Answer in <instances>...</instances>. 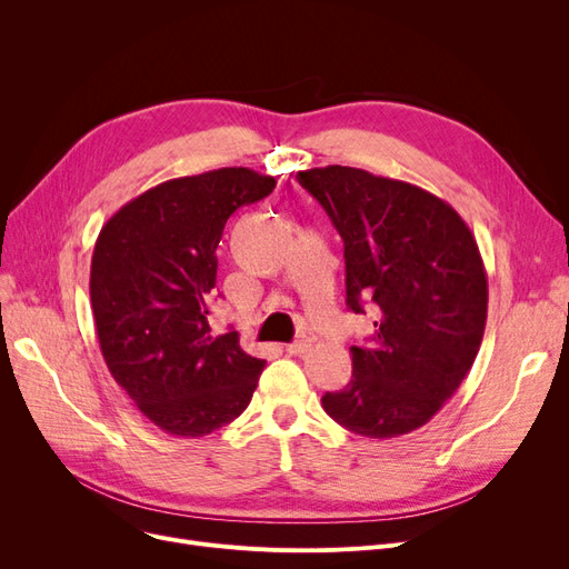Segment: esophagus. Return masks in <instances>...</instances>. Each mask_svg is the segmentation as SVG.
<instances>
[{
	"mask_svg": "<svg viewBox=\"0 0 569 569\" xmlns=\"http://www.w3.org/2000/svg\"><path fill=\"white\" fill-rule=\"evenodd\" d=\"M311 350V343L309 341H295V343H288L286 346V352L288 355H305Z\"/></svg>",
	"mask_w": 569,
	"mask_h": 569,
	"instance_id": "obj_1",
	"label": "esophagus"
}]
</instances>
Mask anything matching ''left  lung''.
Returning <instances> with one entry per match:
<instances>
[{"label":"left lung","mask_w":569,"mask_h":569,"mask_svg":"<svg viewBox=\"0 0 569 569\" xmlns=\"http://www.w3.org/2000/svg\"><path fill=\"white\" fill-rule=\"evenodd\" d=\"M343 239L346 305L378 307L371 346H352V378L322 397L365 438L425 427L459 390L480 350L489 283L475 234L442 198L362 168L297 172Z\"/></svg>","instance_id":"8db88e82"}]
</instances>
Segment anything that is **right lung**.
<instances>
[{
	"label": "right lung",
	"mask_w": 569,
	"mask_h": 569,
	"mask_svg": "<svg viewBox=\"0 0 569 569\" xmlns=\"http://www.w3.org/2000/svg\"><path fill=\"white\" fill-rule=\"evenodd\" d=\"M251 168L168 179L119 207L99 232L89 297L101 355L117 385L161 431L200 438L230 425L253 397L264 360L214 335L207 297L217 247L242 204L274 191Z\"/></svg>",
	"instance_id": "1"
}]
</instances>
